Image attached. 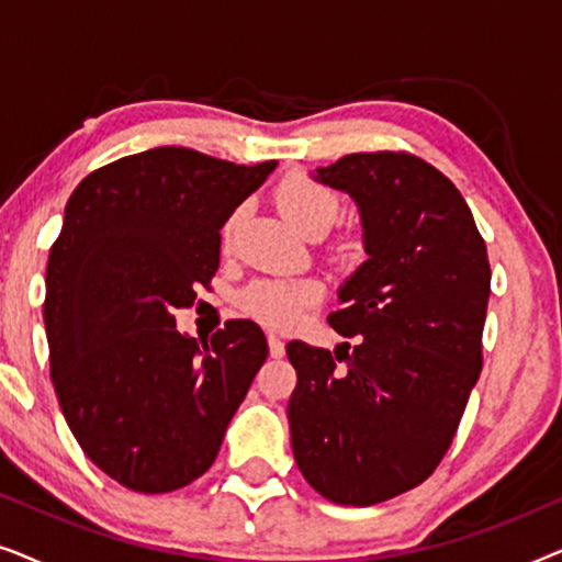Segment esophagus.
<instances>
[{
  "label": "esophagus",
  "mask_w": 562,
  "mask_h": 562,
  "mask_svg": "<svg viewBox=\"0 0 562 562\" xmlns=\"http://www.w3.org/2000/svg\"><path fill=\"white\" fill-rule=\"evenodd\" d=\"M268 350H271V358H283L286 356V345L276 333H268Z\"/></svg>",
  "instance_id": "esophagus-1"
}]
</instances>
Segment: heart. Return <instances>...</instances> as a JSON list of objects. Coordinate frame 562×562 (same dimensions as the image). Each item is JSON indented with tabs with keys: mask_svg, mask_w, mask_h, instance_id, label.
I'll list each match as a JSON object with an SVG mask.
<instances>
[{
	"mask_svg": "<svg viewBox=\"0 0 562 562\" xmlns=\"http://www.w3.org/2000/svg\"><path fill=\"white\" fill-rule=\"evenodd\" d=\"M276 204L304 235L317 227H329L340 212L333 191L306 176H286L276 189ZM317 294V283L312 281H256L240 294V306L263 325L286 327L310 310Z\"/></svg>",
	"mask_w": 562,
	"mask_h": 562,
	"instance_id": "obj_1",
	"label": "heart"
}]
</instances>
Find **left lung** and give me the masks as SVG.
Listing matches in <instances>:
<instances>
[{
	"label": "left lung",
	"mask_w": 562,
	"mask_h": 562,
	"mask_svg": "<svg viewBox=\"0 0 562 562\" xmlns=\"http://www.w3.org/2000/svg\"><path fill=\"white\" fill-rule=\"evenodd\" d=\"M312 179L356 202L368 258L327 317L358 337L351 352L286 345L291 448L314 491L371 506L429 479L456 437L481 373L486 243L460 191L422 158L352 153Z\"/></svg>",
	"instance_id": "left-lung-1"
}]
</instances>
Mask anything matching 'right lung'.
Returning a JSON list of instances; mask_svg holds the SVG:
<instances>
[{"label": "right lung", "mask_w": 562, "mask_h": 562, "mask_svg": "<svg viewBox=\"0 0 562 562\" xmlns=\"http://www.w3.org/2000/svg\"><path fill=\"white\" fill-rule=\"evenodd\" d=\"M276 160L235 166L164 145L89 173L66 204L45 271L58 404L91 463L140 494L206 473L268 356L229 319L212 340L176 329L220 268V229Z\"/></svg>", "instance_id": "obj_1"}]
</instances>
